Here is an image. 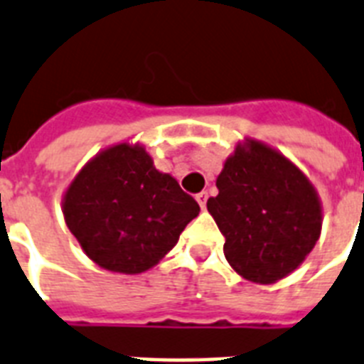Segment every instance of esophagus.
<instances>
[{
	"label": "esophagus",
	"instance_id": "esophagus-1",
	"mask_svg": "<svg viewBox=\"0 0 364 364\" xmlns=\"http://www.w3.org/2000/svg\"><path fill=\"white\" fill-rule=\"evenodd\" d=\"M195 199H197L200 208H206V200H208V193H206V191H200V193L195 195Z\"/></svg>",
	"mask_w": 364,
	"mask_h": 364
}]
</instances>
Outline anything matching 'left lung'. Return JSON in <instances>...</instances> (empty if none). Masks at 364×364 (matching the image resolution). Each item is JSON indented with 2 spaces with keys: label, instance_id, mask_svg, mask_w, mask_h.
I'll list each match as a JSON object with an SVG mask.
<instances>
[{
  "label": "left lung",
  "instance_id": "1",
  "mask_svg": "<svg viewBox=\"0 0 364 364\" xmlns=\"http://www.w3.org/2000/svg\"><path fill=\"white\" fill-rule=\"evenodd\" d=\"M206 206L225 236V258L247 281L287 277L316 245L322 208L312 184L277 150L238 145Z\"/></svg>",
  "mask_w": 364,
  "mask_h": 364
}]
</instances>
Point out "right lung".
<instances>
[{"label":"right lung","mask_w":364,"mask_h":364,"mask_svg":"<svg viewBox=\"0 0 364 364\" xmlns=\"http://www.w3.org/2000/svg\"><path fill=\"white\" fill-rule=\"evenodd\" d=\"M199 210L143 146L126 143L92 158L63 200L65 221L87 257L128 275L160 262Z\"/></svg>","instance_id":"add662e5"}]
</instances>
